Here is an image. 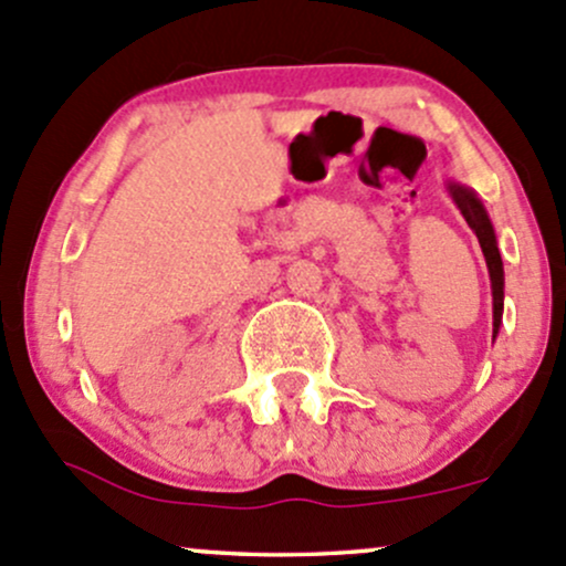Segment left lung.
<instances>
[{"label": "left lung", "mask_w": 566, "mask_h": 566, "mask_svg": "<svg viewBox=\"0 0 566 566\" xmlns=\"http://www.w3.org/2000/svg\"><path fill=\"white\" fill-rule=\"evenodd\" d=\"M447 189H449V195H452V200L457 202V208H460V213L465 216L468 227H471V230L475 232V238H479L481 251H484V259L489 266V281H492V310H494L492 334H497L500 323H503L505 275H503V259H500L497 238H494L492 221H489L484 206H481V200L475 198L473 189L462 187V184H454V181H449Z\"/></svg>", "instance_id": "obj_1"}]
</instances>
